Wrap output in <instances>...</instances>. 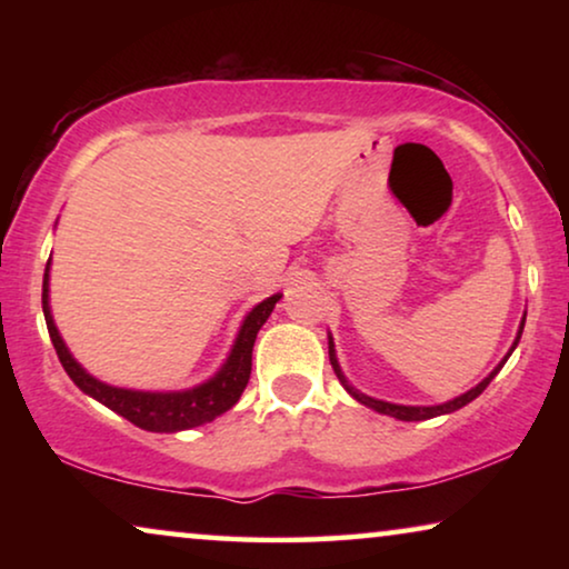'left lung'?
Masks as SVG:
<instances>
[{
    "mask_svg": "<svg viewBox=\"0 0 569 569\" xmlns=\"http://www.w3.org/2000/svg\"><path fill=\"white\" fill-rule=\"evenodd\" d=\"M523 323H526V316H523ZM523 323H520V329H518V337H516V345H512V349L518 347V341H520V333H523ZM512 349L508 352V357L512 355ZM508 357H505V360L497 365V368L489 372V376L481 380V383L477 386V388H471V391H466L463 396H458V399H453V401H448V403H440V407H401V403H388V401H378V399H370V396H365V393H360V391H355L352 386L347 383L345 380V376H341V370H339V362H337V355H333V341L329 339V360H331V365H333V372H337V378L341 380V383H345V388L349 393L355 396L357 401L360 403H365V407H370V409H376V411H380V415H388V417H396V419H403V422H419V419H432V417H440V415H450V411H456V409H461V407H466V403L469 401H473L477 399V396L485 391V388L492 383V378L497 376V372H500V368L505 362H508Z\"/></svg>",
    "mask_w": 569,
    "mask_h": 569,
    "instance_id": "1",
    "label": "left lung"
}]
</instances>
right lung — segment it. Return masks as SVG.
Instances as JSON below:
<instances>
[{"label":"right lung","mask_w":569,"mask_h":569,"mask_svg":"<svg viewBox=\"0 0 569 569\" xmlns=\"http://www.w3.org/2000/svg\"><path fill=\"white\" fill-rule=\"evenodd\" d=\"M49 267H51V259L46 263V274H43V316H46V326H49L51 345L57 349L59 362L64 365L67 376L74 380L80 391L92 396V399H98L100 403H106V407L113 409L116 415L127 417L131 425L142 427V430H150V432L189 430V427L212 422V419L220 417L222 411L236 407L240 393H243V388L248 386V378H251V355H253L256 333H259L263 323H267V318L271 316V310H274L277 300L282 298V295H271V298L259 302V306L246 316L236 345H232L228 362L222 365V370L217 372L212 380L191 388V391H178V393L127 391V388H113V386L100 383V380L92 378L90 372H84L80 365H77L74 357L69 355V349L64 341H61L51 318Z\"/></svg>","instance_id":"obj_1"}]
</instances>
